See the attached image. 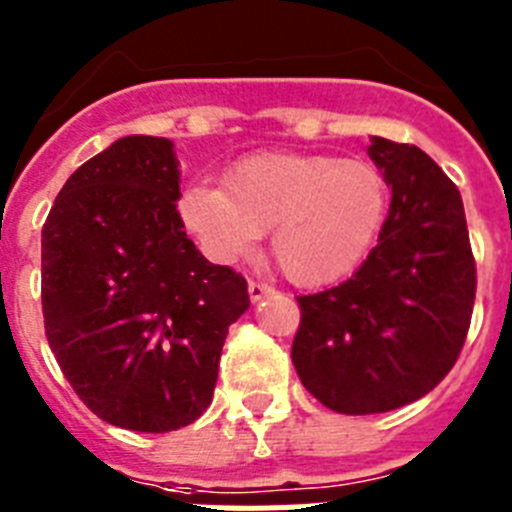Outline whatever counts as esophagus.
<instances>
[{"mask_svg": "<svg viewBox=\"0 0 512 512\" xmlns=\"http://www.w3.org/2000/svg\"><path fill=\"white\" fill-rule=\"evenodd\" d=\"M269 295H274V289L271 287H266V284L261 282H248V297H251V302H261Z\"/></svg>", "mask_w": 512, "mask_h": 512, "instance_id": "obj_1", "label": "esophagus"}]
</instances>
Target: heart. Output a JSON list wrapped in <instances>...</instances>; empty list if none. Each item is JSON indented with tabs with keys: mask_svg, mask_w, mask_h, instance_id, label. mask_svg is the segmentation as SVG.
Masks as SVG:
<instances>
[{
	"mask_svg": "<svg viewBox=\"0 0 512 512\" xmlns=\"http://www.w3.org/2000/svg\"><path fill=\"white\" fill-rule=\"evenodd\" d=\"M390 207L384 176L366 161L264 151L241 158L225 187L194 184L179 212L215 259L233 261L271 230V259L297 287L346 279L377 241Z\"/></svg>",
	"mask_w": 512,
	"mask_h": 512,
	"instance_id": "1",
	"label": "heart"
}]
</instances>
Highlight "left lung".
Wrapping results in <instances>:
<instances>
[{
  "label": "left lung",
  "mask_w": 512,
  "mask_h": 512,
  "mask_svg": "<svg viewBox=\"0 0 512 512\" xmlns=\"http://www.w3.org/2000/svg\"><path fill=\"white\" fill-rule=\"evenodd\" d=\"M392 189L377 246L354 277L302 295L292 364L325 408L372 415L436 387L459 359L477 269L461 194L418 146L372 138Z\"/></svg>",
  "instance_id": "1"
}]
</instances>
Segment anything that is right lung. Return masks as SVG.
Listing matches in <instances>:
<instances>
[{"label": "right lung", "instance_id": "obj_1", "mask_svg": "<svg viewBox=\"0 0 512 512\" xmlns=\"http://www.w3.org/2000/svg\"><path fill=\"white\" fill-rule=\"evenodd\" d=\"M169 138L115 140L63 184L43 225L45 336L81 402L140 433L194 423L212 402L248 284L187 238Z\"/></svg>", "mask_w": 512, "mask_h": 512}]
</instances>
